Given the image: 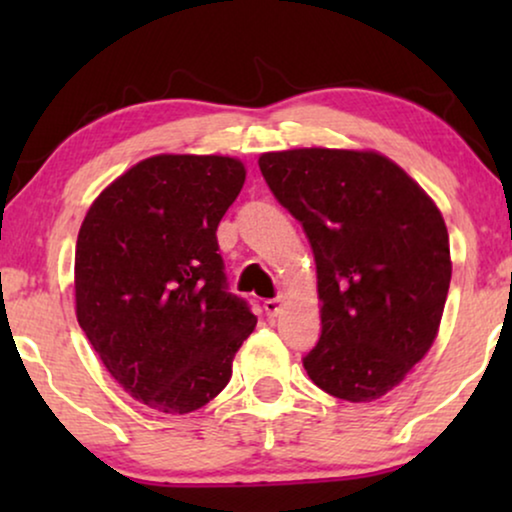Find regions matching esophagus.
Segmentation results:
<instances>
[{"mask_svg": "<svg viewBox=\"0 0 512 512\" xmlns=\"http://www.w3.org/2000/svg\"><path fill=\"white\" fill-rule=\"evenodd\" d=\"M282 303H284L282 298H268V300H263V310L268 317H277V314L282 312Z\"/></svg>", "mask_w": 512, "mask_h": 512, "instance_id": "esophagus-1", "label": "esophagus"}]
</instances>
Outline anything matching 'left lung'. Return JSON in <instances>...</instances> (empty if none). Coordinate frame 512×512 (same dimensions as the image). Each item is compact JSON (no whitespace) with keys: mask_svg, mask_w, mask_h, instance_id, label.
Masks as SVG:
<instances>
[{"mask_svg":"<svg viewBox=\"0 0 512 512\" xmlns=\"http://www.w3.org/2000/svg\"><path fill=\"white\" fill-rule=\"evenodd\" d=\"M258 167L317 263L321 335L307 375L342 401H375L436 340L452 277L443 214L375 151H277Z\"/></svg>","mask_w":512,"mask_h":512,"instance_id":"obj_1","label":"left lung"}]
</instances>
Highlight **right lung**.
<instances>
[{
	"mask_svg": "<svg viewBox=\"0 0 512 512\" xmlns=\"http://www.w3.org/2000/svg\"><path fill=\"white\" fill-rule=\"evenodd\" d=\"M244 177L235 158L163 153L104 188L81 223L76 319L111 377L158 412L212 401L256 326L216 242Z\"/></svg>",
	"mask_w": 512,
	"mask_h": 512,
	"instance_id": "1",
	"label": "right lung"
}]
</instances>
